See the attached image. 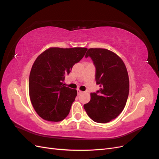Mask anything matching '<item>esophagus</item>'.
Segmentation results:
<instances>
[{
	"label": "esophagus",
	"instance_id": "obj_1",
	"mask_svg": "<svg viewBox=\"0 0 159 159\" xmlns=\"http://www.w3.org/2000/svg\"><path fill=\"white\" fill-rule=\"evenodd\" d=\"M82 92H83V91H81L80 90V89H78V95H80L81 93H82Z\"/></svg>",
	"mask_w": 159,
	"mask_h": 159
}]
</instances>
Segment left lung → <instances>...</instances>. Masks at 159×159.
I'll use <instances>...</instances> for the list:
<instances>
[{"label":"left lung","instance_id":"8db88e82","mask_svg":"<svg viewBox=\"0 0 159 159\" xmlns=\"http://www.w3.org/2000/svg\"><path fill=\"white\" fill-rule=\"evenodd\" d=\"M96 68V84L100 89L91 93L89 102L84 105L88 116L97 123H108L116 118L125 106L129 91L128 72L123 61L112 51L89 48Z\"/></svg>","mask_w":159,"mask_h":159}]
</instances>
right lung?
Returning a JSON list of instances; mask_svg holds the SVG:
<instances>
[{"label":"right lung","instance_id":"add662e5","mask_svg":"<svg viewBox=\"0 0 159 159\" xmlns=\"http://www.w3.org/2000/svg\"><path fill=\"white\" fill-rule=\"evenodd\" d=\"M87 50L52 47L34 62L29 77V95L34 109L43 119L58 122L68 116L77 90L64 86L65 77Z\"/></svg>","mask_w":159,"mask_h":159}]
</instances>
